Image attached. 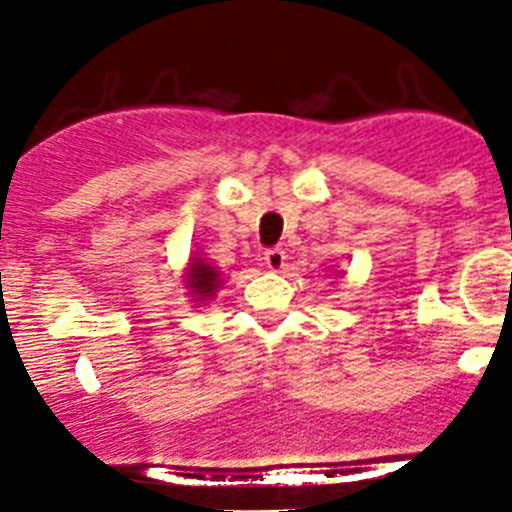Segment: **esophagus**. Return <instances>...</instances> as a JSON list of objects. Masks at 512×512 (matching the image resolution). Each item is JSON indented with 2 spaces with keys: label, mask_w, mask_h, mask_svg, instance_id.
Masks as SVG:
<instances>
[{
  "label": "esophagus",
  "mask_w": 512,
  "mask_h": 512,
  "mask_svg": "<svg viewBox=\"0 0 512 512\" xmlns=\"http://www.w3.org/2000/svg\"><path fill=\"white\" fill-rule=\"evenodd\" d=\"M285 260V250H280V247H272V250L265 252V267L270 272H280L285 267Z\"/></svg>",
  "instance_id": "obj_1"
}]
</instances>
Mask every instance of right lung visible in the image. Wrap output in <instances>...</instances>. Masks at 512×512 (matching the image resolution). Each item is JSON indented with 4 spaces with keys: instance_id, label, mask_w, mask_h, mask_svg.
Returning a JSON list of instances; mask_svg holds the SVG:
<instances>
[{
    "instance_id": "add662e5",
    "label": "right lung",
    "mask_w": 512,
    "mask_h": 512,
    "mask_svg": "<svg viewBox=\"0 0 512 512\" xmlns=\"http://www.w3.org/2000/svg\"><path fill=\"white\" fill-rule=\"evenodd\" d=\"M183 275V285L188 289L190 302L195 304H208L213 302V297L218 294V289L223 287V272L218 270L215 265H210L208 257L203 255H190L188 267H185Z\"/></svg>"
}]
</instances>
